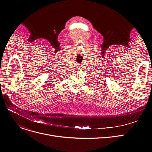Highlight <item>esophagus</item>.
Returning <instances> with one entry per match:
<instances>
[{
	"label": "esophagus",
	"mask_w": 152,
	"mask_h": 152,
	"mask_svg": "<svg viewBox=\"0 0 152 152\" xmlns=\"http://www.w3.org/2000/svg\"><path fill=\"white\" fill-rule=\"evenodd\" d=\"M78 69H80V68H78Z\"/></svg>",
	"instance_id": "obj_1"
}]
</instances>
